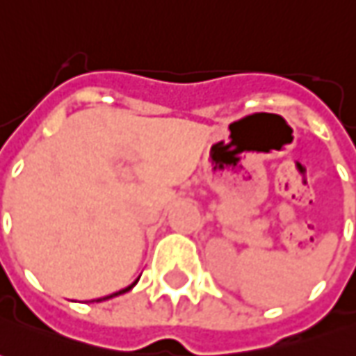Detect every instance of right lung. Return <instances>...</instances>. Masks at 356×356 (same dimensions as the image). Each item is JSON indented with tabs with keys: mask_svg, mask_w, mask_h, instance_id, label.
<instances>
[{
	"mask_svg": "<svg viewBox=\"0 0 356 356\" xmlns=\"http://www.w3.org/2000/svg\"><path fill=\"white\" fill-rule=\"evenodd\" d=\"M134 284H136V282H134ZM134 284H130V286H128V289L118 290V292H115V294H111V296H105V298H101V300H108V298H113V296H118V294H124V292H128V290L132 289V286H134ZM101 300H97V302H101Z\"/></svg>",
	"mask_w": 356,
	"mask_h": 356,
	"instance_id": "right-lung-1",
	"label": "right lung"
}]
</instances>
